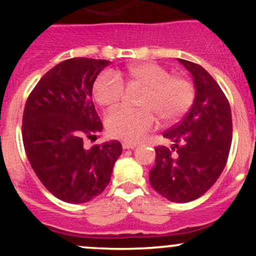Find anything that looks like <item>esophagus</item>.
<instances>
[{
    "instance_id": "34e87169",
    "label": "esophagus",
    "mask_w": 256,
    "mask_h": 256,
    "mask_svg": "<svg viewBox=\"0 0 256 256\" xmlns=\"http://www.w3.org/2000/svg\"><path fill=\"white\" fill-rule=\"evenodd\" d=\"M122 147H124V150H134L136 147V144L122 142Z\"/></svg>"
}]
</instances>
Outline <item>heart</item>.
<instances>
[{"label":"heart","mask_w":256,"mask_h":256,"mask_svg":"<svg viewBox=\"0 0 256 256\" xmlns=\"http://www.w3.org/2000/svg\"><path fill=\"white\" fill-rule=\"evenodd\" d=\"M124 80L128 89H141L138 99L141 109L120 108L110 112L105 121L108 134L124 141L140 140L154 126L156 116L164 124L180 120L194 100V86L187 76L171 74L156 63L130 66L124 73ZM124 94L122 82L112 72L102 73L92 84L94 100L105 109L118 105Z\"/></svg>","instance_id":"b5f03b06"}]
</instances>
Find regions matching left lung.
<instances>
[{
    "instance_id": "1",
    "label": "left lung",
    "mask_w": 256,
    "mask_h": 256,
    "mask_svg": "<svg viewBox=\"0 0 256 256\" xmlns=\"http://www.w3.org/2000/svg\"><path fill=\"white\" fill-rule=\"evenodd\" d=\"M192 74L196 98L187 115L164 138L171 149L157 146L150 171L152 188L168 200L186 203L204 194L216 182L228 161L232 144V112L218 82L200 64L178 59Z\"/></svg>"
}]
</instances>
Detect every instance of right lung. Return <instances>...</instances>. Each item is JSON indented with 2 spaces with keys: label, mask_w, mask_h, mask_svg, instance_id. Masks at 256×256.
Returning <instances> with one entry per match:
<instances>
[{
  "label": "right lung",
  "mask_w": 256,
  "mask_h": 256,
  "mask_svg": "<svg viewBox=\"0 0 256 256\" xmlns=\"http://www.w3.org/2000/svg\"><path fill=\"white\" fill-rule=\"evenodd\" d=\"M105 59L72 58L56 64L26 102L22 138L28 161L46 188L68 203H85L109 184L122 146L114 140L82 147L102 130L92 99Z\"/></svg>",
  "instance_id": "1"
}]
</instances>
